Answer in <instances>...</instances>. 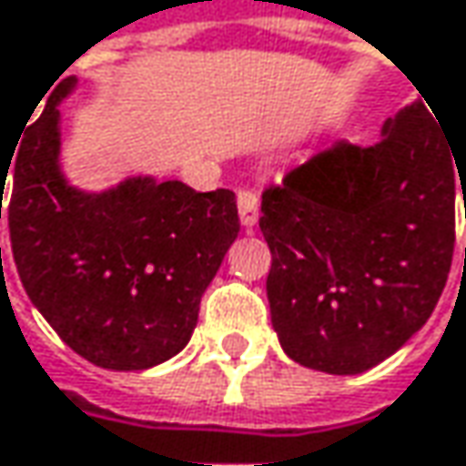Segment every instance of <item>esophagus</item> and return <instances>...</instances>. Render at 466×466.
Segmentation results:
<instances>
[{"label": "esophagus", "mask_w": 466, "mask_h": 466, "mask_svg": "<svg viewBox=\"0 0 466 466\" xmlns=\"http://www.w3.org/2000/svg\"><path fill=\"white\" fill-rule=\"evenodd\" d=\"M237 210H239V221L245 229H253L258 224V194L256 191L242 189L237 194Z\"/></svg>", "instance_id": "34e87169"}]
</instances>
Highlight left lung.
I'll return each mask as SVG.
<instances>
[{
	"mask_svg": "<svg viewBox=\"0 0 466 466\" xmlns=\"http://www.w3.org/2000/svg\"><path fill=\"white\" fill-rule=\"evenodd\" d=\"M424 101L387 116L379 144H341L264 191L272 325L304 368L355 376L379 365L443 293L466 147L445 138Z\"/></svg>",
	"mask_w": 466,
	"mask_h": 466,
	"instance_id": "8db88e82",
	"label": "left lung"
}]
</instances>
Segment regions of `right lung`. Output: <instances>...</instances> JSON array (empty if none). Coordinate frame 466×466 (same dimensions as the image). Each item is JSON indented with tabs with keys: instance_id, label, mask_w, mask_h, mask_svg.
Instances as JSON below:
<instances>
[{
	"instance_id": "right-lung-1",
	"label": "right lung",
	"mask_w": 466,
	"mask_h": 466,
	"mask_svg": "<svg viewBox=\"0 0 466 466\" xmlns=\"http://www.w3.org/2000/svg\"><path fill=\"white\" fill-rule=\"evenodd\" d=\"M64 79L18 154L0 167L10 242L31 304L66 344L108 370H147L189 344L199 301L239 232L229 189L127 176L101 191L74 187L61 162ZM2 253V250H0Z\"/></svg>"
}]
</instances>
